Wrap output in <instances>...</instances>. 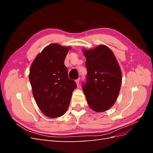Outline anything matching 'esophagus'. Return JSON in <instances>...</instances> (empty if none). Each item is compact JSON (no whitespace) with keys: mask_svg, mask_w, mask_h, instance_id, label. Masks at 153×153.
<instances>
[{"mask_svg":"<svg viewBox=\"0 0 153 153\" xmlns=\"http://www.w3.org/2000/svg\"><path fill=\"white\" fill-rule=\"evenodd\" d=\"M79 82H80V79H77V80H75V82H76L77 86L79 85Z\"/></svg>","mask_w":153,"mask_h":153,"instance_id":"esophagus-1","label":"esophagus"}]
</instances>
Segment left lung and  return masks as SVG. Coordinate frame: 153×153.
I'll use <instances>...</instances> for the list:
<instances>
[{
  "label": "left lung",
  "mask_w": 153,
  "mask_h": 153,
  "mask_svg": "<svg viewBox=\"0 0 153 153\" xmlns=\"http://www.w3.org/2000/svg\"><path fill=\"white\" fill-rule=\"evenodd\" d=\"M86 58L87 80L82 85L89 107L96 112L108 110L117 99L122 73L112 51L104 45L83 49Z\"/></svg>",
  "instance_id": "1"
}]
</instances>
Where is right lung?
<instances>
[{
    "label": "right lung",
    "instance_id": "right-lung-1",
    "mask_svg": "<svg viewBox=\"0 0 153 153\" xmlns=\"http://www.w3.org/2000/svg\"><path fill=\"white\" fill-rule=\"evenodd\" d=\"M71 47L52 43L37 55L30 68L29 80L36 102L46 116L65 114L76 84L69 79L64 59Z\"/></svg>",
    "mask_w": 153,
    "mask_h": 153
}]
</instances>
